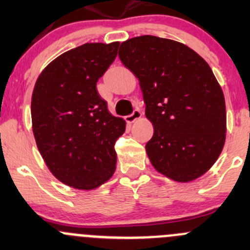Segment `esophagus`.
<instances>
[{"instance_id": "esophagus-1", "label": "esophagus", "mask_w": 250, "mask_h": 250, "mask_svg": "<svg viewBox=\"0 0 250 250\" xmlns=\"http://www.w3.org/2000/svg\"><path fill=\"white\" fill-rule=\"evenodd\" d=\"M140 117H141L140 110L135 109L132 113H130L129 116H127V117H125V121H127L128 123H133V122H135L137 120H139Z\"/></svg>"}]
</instances>
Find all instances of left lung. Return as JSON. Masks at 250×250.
<instances>
[{
    "label": "left lung",
    "mask_w": 250,
    "mask_h": 250,
    "mask_svg": "<svg viewBox=\"0 0 250 250\" xmlns=\"http://www.w3.org/2000/svg\"><path fill=\"white\" fill-rule=\"evenodd\" d=\"M118 57L139 80L155 169L179 183L200 178L226 138L225 98L209 65L185 44L151 35L122 42Z\"/></svg>",
    "instance_id": "1"
}]
</instances>
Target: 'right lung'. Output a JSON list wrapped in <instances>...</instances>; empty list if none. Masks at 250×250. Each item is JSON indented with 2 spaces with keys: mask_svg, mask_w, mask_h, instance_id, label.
I'll list each match as a JSON object with an SVG mask.
<instances>
[{
  "mask_svg": "<svg viewBox=\"0 0 250 250\" xmlns=\"http://www.w3.org/2000/svg\"><path fill=\"white\" fill-rule=\"evenodd\" d=\"M118 42L84 43L59 55L41 72L31 99L32 130L53 175L93 190L116 169L115 143L125 120L107 110L97 82L117 55Z\"/></svg>",
  "mask_w": 250,
  "mask_h": 250,
  "instance_id": "right-lung-1",
  "label": "right lung"
}]
</instances>
